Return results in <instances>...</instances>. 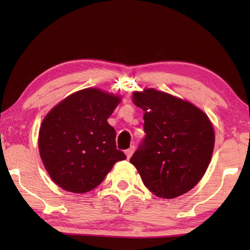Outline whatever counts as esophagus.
Masks as SVG:
<instances>
[{
  "label": "esophagus",
  "mask_w": 250,
  "mask_h": 250,
  "mask_svg": "<svg viewBox=\"0 0 250 250\" xmlns=\"http://www.w3.org/2000/svg\"><path fill=\"white\" fill-rule=\"evenodd\" d=\"M134 150H135V146H132L131 148H128L127 150H125L126 157H127V158H131V156L133 155V152H134Z\"/></svg>",
  "instance_id": "esophagus-1"
}]
</instances>
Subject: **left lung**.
Segmentation results:
<instances>
[{"mask_svg":"<svg viewBox=\"0 0 250 250\" xmlns=\"http://www.w3.org/2000/svg\"><path fill=\"white\" fill-rule=\"evenodd\" d=\"M145 111L146 136L129 159L145 186L157 197L172 199L201 180L214 150V128L200 109L165 92H134Z\"/></svg>","mask_w":250,"mask_h":250,"instance_id":"1","label":"left lung"}]
</instances>
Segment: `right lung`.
<instances>
[{
	"label": "right lung",
	"instance_id": "right-lung-1",
	"mask_svg": "<svg viewBox=\"0 0 250 250\" xmlns=\"http://www.w3.org/2000/svg\"><path fill=\"white\" fill-rule=\"evenodd\" d=\"M119 101L98 88H85L45 116L40 128V155L51 179L63 190L88 192L116 163L126 159L116 148V131L107 122Z\"/></svg>",
	"mask_w": 250,
	"mask_h": 250
}]
</instances>
